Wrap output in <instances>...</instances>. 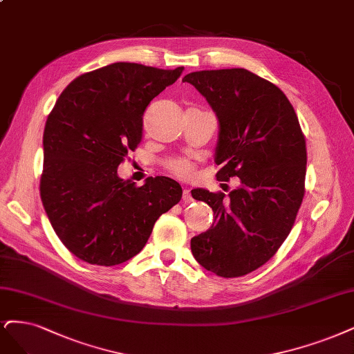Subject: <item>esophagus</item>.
<instances>
[{
	"label": "esophagus",
	"instance_id": "esophagus-1",
	"mask_svg": "<svg viewBox=\"0 0 354 354\" xmlns=\"http://www.w3.org/2000/svg\"><path fill=\"white\" fill-rule=\"evenodd\" d=\"M183 202H185V203H190V202H193L192 193H190V190H189V189H185V190H183Z\"/></svg>",
	"mask_w": 354,
	"mask_h": 354
}]
</instances>
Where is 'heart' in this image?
<instances>
[{
	"label": "heart",
	"instance_id": "heart-1",
	"mask_svg": "<svg viewBox=\"0 0 354 354\" xmlns=\"http://www.w3.org/2000/svg\"><path fill=\"white\" fill-rule=\"evenodd\" d=\"M165 167L168 171L181 178H190L194 174V165L186 158H171L165 162Z\"/></svg>",
	"mask_w": 354,
	"mask_h": 354
}]
</instances>
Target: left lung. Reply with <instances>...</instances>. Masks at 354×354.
Masks as SVG:
<instances>
[{"mask_svg": "<svg viewBox=\"0 0 354 354\" xmlns=\"http://www.w3.org/2000/svg\"><path fill=\"white\" fill-rule=\"evenodd\" d=\"M183 82L216 113V178L241 181L228 199L221 192H192L215 215L212 227L192 239V253L218 277H243L270 261L295 225L304 196L306 139L284 92L246 68L193 71Z\"/></svg>", "mask_w": 354, "mask_h": 354, "instance_id": "8db88e82", "label": "left lung"}]
</instances>
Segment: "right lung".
Segmentation results:
<instances>
[{
    "mask_svg": "<svg viewBox=\"0 0 354 354\" xmlns=\"http://www.w3.org/2000/svg\"><path fill=\"white\" fill-rule=\"evenodd\" d=\"M185 70L114 63L76 77L44 130L41 199L63 245L79 259L113 266L136 256L153 224L181 199L168 177L143 186L117 176L142 140L146 106Z\"/></svg>",
    "mask_w": 354,
    "mask_h": 354,
    "instance_id": "obj_1",
    "label": "right lung"
}]
</instances>
